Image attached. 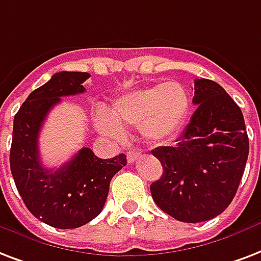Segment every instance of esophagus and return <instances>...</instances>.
<instances>
[{
  "mask_svg": "<svg viewBox=\"0 0 261 261\" xmlns=\"http://www.w3.org/2000/svg\"><path fill=\"white\" fill-rule=\"evenodd\" d=\"M139 154H141L139 150H128V152H127V162L134 163L135 160L138 159Z\"/></svg>",
  "mask_w": 261,
  "mask_h": 261,
  "instance_id": "obj_1",
  "label": "esophagus"
}]
</instances>
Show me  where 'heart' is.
Here are the masks:
<instances>
[{
  "instance_id": "obj_1",
  "label": "heart",
  "mask_w": 261,
  "mask_h": 261,
  "mask_svg": "<svg viewBox=\"0 0 261 261\" xmlns=\"http://www.w3.org/2000/svg\"><path fill=\"white\" fill-rule=\"evenodd\" d=\"M189 108L190 99L185 87L167 82L119 97L111 108V116L97 115L95 124L112 138L123 137L122 127H139L145 138L160 142L178 133Z\"/></svg>"
}]
</instances>
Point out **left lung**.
<instances>
[{
	"instance_id": "1",
	"label": "left lung",
	"mask_w": 261,
	"mask_h": 261,
	"mask_svg": "<svg viewBox=\"0 0 261 261\" xmlns=\"http://www.w3.org/2000/svg\"><path fill=\"white\" fill-rule=\"evenodd\" d=\"M190 123L174 146L152 150L163 166L150 185L153 201L186 223L214 219L236 196L249 154V139L240 107L219 83L194 81Z\"/></svg>"
}]
</instances>
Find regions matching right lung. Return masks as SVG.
<instances>
[{"label":"right lung","mask_w":261,"mask_h":261,"mask_svg":"<svg viewBox=\"0 0 261 261\" xmlns=\"http://www.w3.org/2000/svg\"><path fill=\"white\" fill-rule=\"evenodd\" d=\"M90 73H55L50 81L27 97L13 120L9 163L17 192L29 211L56 228H76L98 216L107 201L113 175L127 164L126 154L102 160L82 148L57 170L45 168L38 137L47 113L65 95L86 90Z\"/></svg>","instance_id":"add662e5"}]
</instances>
